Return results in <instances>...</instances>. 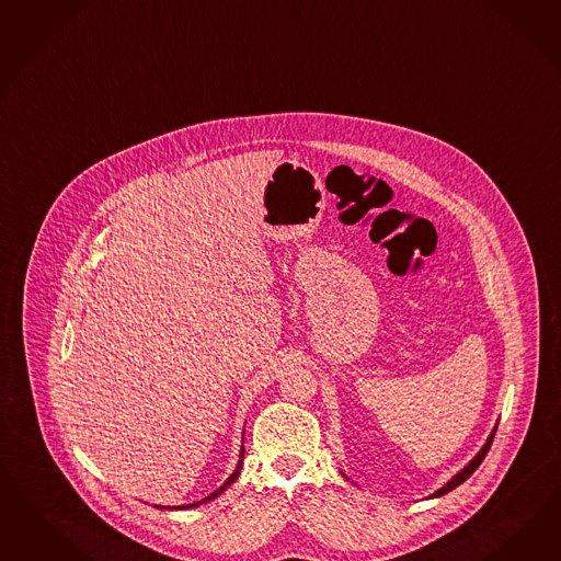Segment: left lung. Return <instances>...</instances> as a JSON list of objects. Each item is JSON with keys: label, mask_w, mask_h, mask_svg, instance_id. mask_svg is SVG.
I'll list each match as a JSON object with an SVG mask.
<instances>
[{"label": "left lung", "mask_w": 561, "mask_h": 561, "mask_svg": "<svg viewBox=\"0 0 561 561\" xmlns=\"http://www.w3.org/2000/svg\"><path fill=\"white\" fill-rule=\"evenodd\" d=\"M496 428H499V424H496V426H494V428H492V433H490V437H488V439H485L484 447H482V449H480V451H478V454H476V457H473V459H471L470 463H468V466H466V468H463V470L457 471V473H455L454 478H451V480H449V482H447V484L443 485V488H439V490H437V492H435V494H431V496H428V499H439V496H443V494H447V492H451V490H454V488H457V485H459V484H463V482H466V480H468V478H470L471 473H473V471H476V470H478V468H480V463H482V461H484L485 454H488V451H490V445H492V440H494V435H496ZM343 476H345V473H343ZM345 478H347V476H345Z\"/></svg>", "instance_id": "1"}]
</instances>
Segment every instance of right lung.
<instances>
[{
	"label": "right lung",
	"mask_w": 561,
	"mask_h": 561,
	"mask_svg": "<svg viewBox=\"0 0 561 561\" xmlns=\"http://www.w3.org/2000/svg\"><path fill=\"white\" fill-rule=\"evenodd\" d=\"M242 435H244V431H242ZM242 459H244V447H241V454H239V461H237V468H234V471L230 473L227 478V482L225 484L220 485V488H216L214 490L213 494L210 496H206V499L199 500V502H192V504H182V506H173V508H180V511H187V508H196V506H199V504H204V502H208V500H214L216 496H220L225 490H227L228 485L234 484V480L239 478V473H241L242 470ZM157 508H161V506H157ZM163 508H167V506H163Z\"/></svg>",
	"instance_id": "right-lung-1"
}]
</instances>
